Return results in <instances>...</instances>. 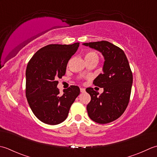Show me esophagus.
Returning a JSON list of instances; mask_svg holds the SVG:
<instances>
[{
  "label": "esophagus",
  "mask_w": 157,
  "mask_h": 157,
  "mask_svg": "<svg viewBox=\"0 0 157 157\" xmlns=\"http://www.w3.org/2000/svg\"><path fill=\"white\" fill-rule=\"evenodd\" d=\"M80 90H81V93H84V92L85 91V89H84V88H81V89H80Z\"/></svg>",
  "instance_id": "esophagus-1"
}]
</instances>
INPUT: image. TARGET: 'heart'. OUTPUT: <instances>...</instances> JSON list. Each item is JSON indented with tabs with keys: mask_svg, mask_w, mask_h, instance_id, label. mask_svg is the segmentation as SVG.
Wrapping results in <instances>:
<instances>
[{
	"mask_svg": "<svg viewBox=\"0 0 157 157\" xmlns=\"http://www.w3.org/2000/svg\"><path fill=\"white\" fill-rule=\"evenodd\" d=\"M85 60H91V59H94L98 61V54L94 52H87L85 54Z\"/></svg>",
	"mask_w": 157,
	"mask_h": 157,
	"instance_id": "b5f03b06",
	"label": "heart"
}]
</instances>
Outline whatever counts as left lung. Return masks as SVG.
<instances>
[{"label": "left lung", "mask_w": 157, "mask_h": 157, "mask_svg": "<svg viewBox=\"0 0 157 157\" xmlns=\"http://www.w3.org/2000/svg\"><path fill=\"white\" fill-rule=\"evenodd\" d=\"M83 45L100 52L104 56L102 71L94 79V84L104 88L99 95L93 88L86 89L91 101L87 105L90 119L100 124H105L119 118L129 104L133 83V75L123 51L105 40L85 43Z\"/></svg>", "instance_id": "8db88e82"}]
</instances>
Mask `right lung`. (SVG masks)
<instances>
[{
    "label": "right lung",
    "mask_w": 157,
    "mask_h": 157,
    "mask_svg": "<svg viewBox=\"0 0 157 157\" xmlns=\"http://www.w3.org/2000/svg\"><path fill=\"white\" fill-rule=\"evenodd\" d=\"M79 47L72 44H49L35 53L28 63L25 95L32 111L38 119L48 124L64 121L70 108L80 94L72 85L59 94L57 78L65 75L67 63Z\"/></svg>",
    "instance_id": "add662e5"
}]
</instances>
